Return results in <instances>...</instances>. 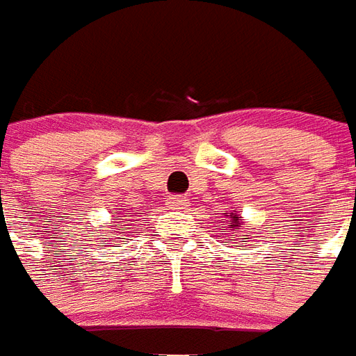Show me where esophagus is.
<instances>
[{
  "label": "esophagus",
  "mask_w": 356,
  "mask_h": 356,
  "mask_svg": "<svg viewBox=\"0 0 356 356\" xmlns=\"http://www.w3.org/2000/svg\"><path fill=\"white\" fill-rule=\"evenodd\" d=\"M188 206V200H186L185 196H171L170 200H168V208L175 209V211H183Z\"/></svg>",
  "instance_id": "1"
}]
</instances>
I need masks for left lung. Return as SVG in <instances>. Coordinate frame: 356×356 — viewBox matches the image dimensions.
Wrapping results in <instances>:
<instances>
[{"instance_id": "8db88e82", "label": "left lung", "mask_w": 356, "mask_h": 356, "mask_svg": "<svg viewBox=\"0 0 356 356\" xmlns=\"http://www.w3.org/2000/svg\"><path fill=\"white\" fill-rule=\"evenodd\" d=\"M229 221H231V225H229V229H231V231H238L240 227L244 225V219H242L240 216H236V213H231V216H229ZM240 240H246V238H240Z\"/></svg>"}]
</instances>
